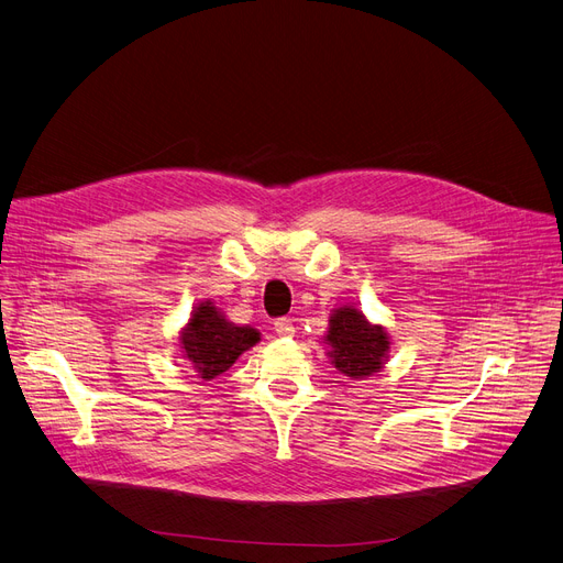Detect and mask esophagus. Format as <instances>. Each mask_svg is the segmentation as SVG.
I'll use <instances>...</instances> for the list:
<instances>
[{
  "label": "esophagus",
  "mask_w": 563,
  "mask_h": 563,
  "mask_svg": "<svg viewBox=\"0 0 563 563\" xmlns=\"http://www.w3.org/2000/svg\"><path fill=\"white\" fill-rule=\"evenodd\" d=\"M274 330H276L280 336H291V334H294V323H291V319L280 317V319L274 321Z\"/></svg>",
  "instance_id": "1"
}]
</instances>
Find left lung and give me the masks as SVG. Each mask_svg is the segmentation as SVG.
<instances>
[{"instance_id":"8db88e82","label":"left lung","mask_w":563,"mask_h":563,"mask_svg":"<svg viewBox=\"0 0 563 563\" xmlns=\"http://www.w3.org/2000/svg\"><path fill=\"white\" fill-rule=\"evenodd\" d=\"M325 342L332 346L334 366L349 378H366L376 373L389 349L385 330L371 325L355 308H342L332 314Z\"/></svg>"}]
</instances>
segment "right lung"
<instances>
[{"label":"right lung","mask_w":563,"mask_h":563,"mask_svg":"<svg viewBox=\"0 0 563 563\" xmlns=\"http://www.w3.org/2000/svg\"><path fill=\"white\" fill-rule=\"evenodd\" d=\"M257 330L229 323L210 306V301L195 310L180 336L187 360L195 364L197 373L206 380L233 366V362L246 349L257 344Z\"/></svg>","instance_id":"obj_1"}]
</instances>
